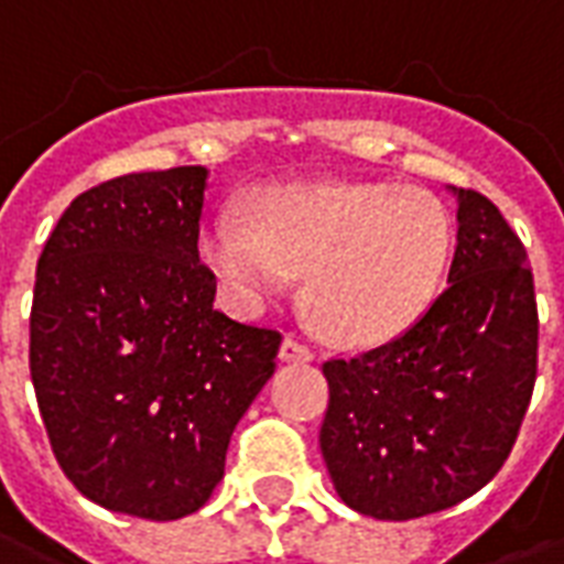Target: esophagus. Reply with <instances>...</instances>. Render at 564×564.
<instances>
[{"instance_id":"34e87169","label":"esophagus","mask_w":564,"mask_h":564,"mask_svg":"<svg viewBox=\"0 0 564 564\" xmlns=\"http://www.w3.org/2000/svg\"><path fill=\"white\" fill-rule=\"evenodd\" d=\"M281 360H313V349L299 337H283Z\"/></svg>"}]
</instances>
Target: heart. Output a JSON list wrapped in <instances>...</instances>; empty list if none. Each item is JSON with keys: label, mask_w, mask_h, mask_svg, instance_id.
Masks as SVG:
<instances>
[{"label": "heart", "mask_w": 564, "mask_h": 564, "mask_svg": "<svg viewBox=\"0 0 564 564\" xmlns=\"http://www.w3.org/2000/svg\"><path fill=\"white\" fill-rule=\"evenodd\" d=\"M248 214L218 206L200 234L218 281L260 307L307 272V311L346 343L381 339L414 319L449 257L444 206L411 186L274 183L253 192Z\"/></svg>", "instance_id": "heart-1"}]
</instances>
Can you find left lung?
Listing matches in <instances>:
<instances>
[{
	"mask_svg": "<svg viewBox=\"0 0 564 564\" xmlns=\"http://www.w3.org/2000/svg\"><path fill=\"white\" fill-rule=\"evenodd\" d=\"M453 192L458 245L446 290L397 339L322 364V458L339 500L378 521L435 514L491 482L539 372L527 248L488 197Z\"/></svg>",
	"mask_w": 564,
	"mask_h": 564,
	"instance_id": "obj_1",
	"label": "left lung"
}]
</instances>
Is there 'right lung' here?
Returning a JSON list of instances; mask_svg holds the SVG:
<instances>
[{
	"mask_svg": "<svg viewBox=\"0 0 564 564\" xmlns=\"http://www.w3.org/2000/svg\"><path fill=\"white\" fill-rule=\"evenodd\" d=\"M206 167L106 180L37 260L29 369L64 476L102 509L177 521L225 476L281 330L215 311L197 253Z\"/></svg>",
	"mask_w": 564,
	"mask_h": 564,
	"instance_id": "obj_1",
	"label": "right lung"
}]
</instances>
